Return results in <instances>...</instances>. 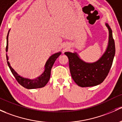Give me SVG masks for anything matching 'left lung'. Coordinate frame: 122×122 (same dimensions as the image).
<instances>
[{"label": "left lung", "mask_w": 122, "mask_h": 122, "mask_svg": "<svg viewBox=\"0 0 122 122\" xmlns=\"http://www.w3.org/2000/svg\"><path fill=\"white\" fill-rule=\"evenodd\" d=\"M109 44L102 57L93 63H86L81 60L76 53L65 52L68 58L69 67L72 79L81 87L93 86L101 84L108 75L115 54V41L112 31L108 24Z\"/></svg>", "instance_id": "left-lung-1"}]
</instances>
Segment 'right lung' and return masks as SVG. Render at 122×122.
Wrapping results in <instances>:
<instances>
[{"label":"right lung","mask_w":122,"mask_h":122,"mask_svg":"<svg viewBox=\"0 0 122 122\" xmlns=\"http://www.w3.org/2000/svg\"><path fill=\"white\" fill-rule=\"evenodd\" d=\"M9 31L8 32V34L7 36V45H6V51L7 52V50H8V35ZM61 52H57V53L54 54L52 55L49 58L48 60H47V62H46V65H45V71L43 74L41 75L40 77H38L36 79H27V78H24L20 76L19 74L16 72L15 70L13 69V68L10 66L9 62L8 61V56H7V54H6V58H7V64L9 66L10 71L12 72L13 75H14L17 81L19 83L21 86L24 87V88H27V89H36V88H41L44 87L47 82L49 81L51 75V68L52 67L54 63L56 61V59L61 54Z\"/></svg>","instance_id":"1"}]
</instances>
